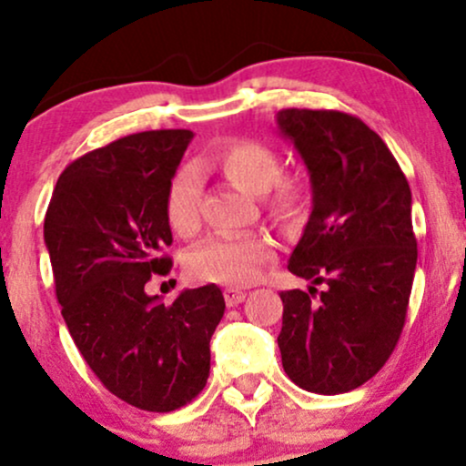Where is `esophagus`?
<instances>
[{"mask_svg": "<svg viewBox=\"0 0 466 466\" xmlns=\"http://www.w3.org/2000/svg\"><path fill=\"white\" fill-rule=\"evenodd\" d=\"M245 296H248V293L240 291V289H232V287L223 291V298H226L228 307H237V304H240V302L245 300Z\"/></svg>", "mask_w": 466, "mask_h": 466, "instance_id": "1", "label": "esophagus"}]
</instances>
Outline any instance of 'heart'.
I'll list each match as a JSON object with an SVG mask.
<instances>
[{"label":"heart","instance_id":"1","mask_svg":"<svg viewBox=\"0 0 466 466\" xmlns=\"http://www.w3.org/2000/svg\"><path fill=\"white\" fill-rule=\"evenodd\" d=\"M215 166L249 195H260L265 212L278 223H296L307 206V188L300 179L282 177L280 157L271 147L237 137L215 151ZM199 175L184 166L166 186L164 212L170 229L188 237L199 226ZM276 256L271 240L260 237H212L186 256V271L192 280L245 287L256 282L263 267Z\"/></svg>","mask_w":466,"mask_h":466}]
</instances>
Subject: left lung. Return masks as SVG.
Listing matches in <instances>:
<instances>
[{
    "label": "left lung",
    "instance_id": "1",
    "mask_svg": "<svg viewBox=\"0 0 466 466\" xmlns=\"http://www.w3.org/2000/svg\"><path fill=\"white\" fill-rule=\"evenodd\" d=\"M276 122L300 153L313 192L287 265L311 287L280 293L282 368L309 392H350L390 360L408 315L419 258L410 184L360 117L282 109ZM318 284L327 287L313 301Z\"/></svg>",
    "mask_w": 466,
    "mask_h": 466
}]
</instances>
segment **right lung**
<instances>
[{
    "label": "right lung",
    "instance_id": "obj_1",
    "mask_svg": "<svg viewBox=\"0 0 466 466\" xmlns=\"http://www.w3.org/2000/svg\"><path fill=\"white\" fill-rule=\"evenodd\" d=\"M192 131H142L63 170L44 238L74 344L103 386L147 411H173L206 388L221 289H184L173 304L144 291L166 276L173 243L164 195Z\"/></svg>",
    "mask_w": 466,
    "mask_h": 466
}]
</instances>
